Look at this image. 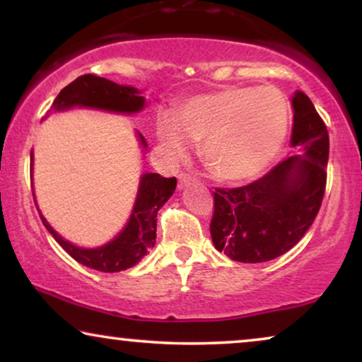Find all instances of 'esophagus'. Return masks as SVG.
<instances>
[{"label": "esophagus", "mask_w": 362, "mask_h": 362, "mask_svg": "<svg viewBox=\"0 0 362 362\" xmlns=\"http://www.w3.org/2000/svg\"><path fill=\"white\" fill-rule=\"evenodd\" d=\"M192 185H194V180H192V177L187 175L177 176V187H180V189H185V187H189Z\"/></svg>", "instance_id": "1"}]
</instances>
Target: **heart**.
<instances>
[{
  "mask_svg": "<svg viewBox=\"0 0 362 362\" xmlns=\"http://www.w3.org/2000/svg\"><path fill=\"white\" fill-rule=\"evenodd\" d=\"M288 132V103L274 87H221L189 97L161 115L155 135L163 155L180 163L201 141V156L222 181L254 180L272 165Z\"/></svg>",
  "mask_w": 362,
  "mask_h": 362,
  "instance_id": "obj_1",
  "label": "heart"
}]
</instances>
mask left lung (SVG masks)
Instances as JSON below:
<instances>
[{"mask_svg":"<svg viewBox=\"0 0 362 362\" xmlns=\"http://www.w3.org/2000/svg\"><path fill=\"white\" fill-rule=\"evenodd\" d=\"M293 151L244 187L216 189L212 244L235 262L260 264L303 239L323 201L329 136L306 93L291 97Z\"/></svg>","mask_w":362,"mask_h":362,"instance_id":"8db88e82","label":"left lung"}]
</instances>
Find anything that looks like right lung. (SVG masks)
Instances as JSON below:
<instances>
[{
    "label": "right lung",
    "mask_w": 362,
    "mask_h": 362,
    "mask_svg": "<svg viewBox=\"0 0 362 362\" xmlns=\"http://www.w3.org/2000/svg\"><path fill=\"white\" fill-rule=\"evenodd\" d=\"M145 105V97L136 87L120 86L108 78L86 74L62 88L56 100L52 102L51 110L66 112L72 108H93V110L135 115V113H140ZM136 138L140 141L141 150L146 151V140L140 132H136ZM33 165L34 155L31 150V171ZM175 189L176 177H163L156 173H143L140 182H138L135 204H133L132 214L128 217L125 227L110 242L92 247V249L72 244L54 230L42 212L39 211L34 192L33 196L44 227L74 260L88 269L113 274V272H122L136 265L146 255V252L155 245L158 211L165 206Z\"/></svg>",
    "instance_id": "right-lung-1"
}]
</instances>
